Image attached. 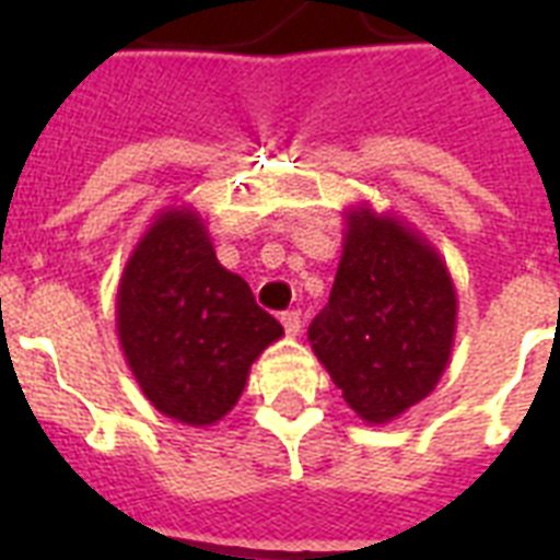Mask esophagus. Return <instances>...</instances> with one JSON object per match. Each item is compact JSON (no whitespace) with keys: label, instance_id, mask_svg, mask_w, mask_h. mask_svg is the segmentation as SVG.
Listing matches in <instances>:
<instances>
[{"label":"esophagus","instance_id":"34e87169","mask_svg":"<svg viewBox=\"0 0 560 560\" xmlns=\"http://www.w3.org/2000/svg\"><path fill=\"white\" fill-rule=\"evenodd\" d=\"M281 325H284V334L288 337H296L302 331V316L296 311H288V314H281Z\"/></svg>","mask_w":560,"mask_h":560}]
</instances>
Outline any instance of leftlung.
<instances>
[{
    "instance_id": "left-lung-1",
    "label": "left lung",
    "mask_w": 560,
    "mask_h": 560,
    "mask_svg": "<svg viewBox=\"0 0 560 560\" xmlns=\"http://www.w3.org/2000/svg\"><path fill=\"white\" fill-rule=\"evenodd\" d=\"M346 214L331 299L311 349L366 424H389L442 381L456 334L451 270L421 232L369 202Z\"/></svg>"
}]
</instances>
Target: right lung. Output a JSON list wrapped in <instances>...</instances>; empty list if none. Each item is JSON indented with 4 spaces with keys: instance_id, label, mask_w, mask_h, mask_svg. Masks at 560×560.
I'll return each instance as SVG.
<instances>
[{
    "instance_id": "1",
    "label": "right lung",
    "mask_w": 560,
    "mask_h": 560,
    "mask_svg": "<svg viewBox=\"0 0 560 560\" xmlns=\"http://www.w3.org/2000/svg\"><path fill=\"white\" fill-rule=\"evenodd\" d=\"M116 331L144 398L188 427L218 424L249 366L284 337L249 284L218 261L188 202L162 209L133 246L118 281Z\"/></svg>"
}]
</instances>
